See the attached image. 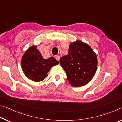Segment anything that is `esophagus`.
I'll use <instances>...</instances> for the list:
<instances>
[{
    "mask_svg": "<svg viewBox=\"0 0 122 122\" xmlns=\"http://www.w3.org/2000/svg\"><path fill=\"white\" fill-rule=\"evenodd\" d=\"M55 57V59H56L57 61H59V60H60V56L59 55H56Z\"/></svg>",
    "mask_w": 122,
    "mask_h": 122,
    "instance_id": "34e87169",
    "label": "esophagus"
}]
</instances>
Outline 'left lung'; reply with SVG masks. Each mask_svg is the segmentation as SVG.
Wrapping results in <instances>:
<instances>
[{
	"label": "left lung",
	"instance_id": "8db88e82",
	"mask_svg": "<svg viewBox=\"0 0 122 122\" xmlns=\"http://www.w3.org/2000/svg\"><path fill=\"white\" fill-rule=\"evenodd\" d=\"M71 85L80 87L91 80L97 68V57L90 46L80 41L69 45L68 54L60 59Z\"/></svg>",
	"mask_w": 122,
	"mask_h": 122
}]
</instances>
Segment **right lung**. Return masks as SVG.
Segmentation results:
<instances>
[{
  "instance_id": "obj_1",
  "label": "right lung",
  "mask_w": 122,
  "mask_h": 122,
  "mask_svg": "<svg viewBox=\"0 0 122 122\" xmlns=\"http://www.w3.org/2000/svg\"><path fill=\"white\" fill-rule=\"evenodd\" d=\"M59 63L53 57L43 59L36 46H32L24 54L21 64L23 72L27 78L39 82L47 78L48 72L51 67Z\"/></svg>"
}]
</instances>
